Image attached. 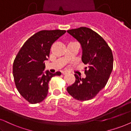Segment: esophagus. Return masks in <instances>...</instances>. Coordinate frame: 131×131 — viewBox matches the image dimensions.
<instances>
[{"label": "esophagus", "instance_id": "1", "mask_svg": "<svg viewBox=\"0 0 131 131\" xmlns=\"http://www.w3.org/2000/svg\"><path fill=\"white\" fill-rule=\"evenodd\" d=\"M67 73H68V71H64L62 72V74H63V75H65V74H67Z\"/></svg>", "mask_w": 131, "mask_h": 131}]
</instances>
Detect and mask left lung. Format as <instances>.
Masks as SVG:
<instances>
[{
	"instance_id": "1",
	"label": "left lung",
	"mask_w": 131,
	"mask_h": 131,
	"mask_svg": "<svg viewBox=\"0 0 131 131\" xmlns=\"http://www.w3.org/2000/svg\"><path fill=\"white\" fill-rule=\"evenodd\" d=\"M80 43L82 62L86 64V77L75 74V82L67 88L73 98L80 101L93 99L106 85L113 69V56L105 40L95 31L86 27L67 31Z\"/></svg>"
}]
</instances>
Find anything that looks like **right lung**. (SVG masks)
Listing matches in <instances>:
<instances>
[{
	"instance_id": "right-lung-1",
	"label": "right lung",
	"mask_w": 131,
	"mask_h": 131,
	"mask_svg": "<svg viewBox=\"0 0 131 131\" xmlns=\"http://www.w3.org/2000/svg\"><path fill=\"white\" fill-rule=\"evenodd\" d=\"M64 30H43L34 34L21 46L13 63L16 86L24 98L31 104L42 102L47 96L48 83L61 72L44 71L52 43L63 35Z\"/></svg>"
}]
</instances>
